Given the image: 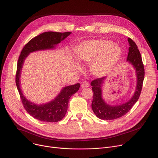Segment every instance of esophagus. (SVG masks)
I'll use <instances>...</instances> for the list:
<instances>
[{
	"mask_svg": "<svg viewBox=\"0 0 158 158\" xmlns=\"http://www.w3.org/2000/svg\"><path fill=\"white\" fill-rule=\"evenodd\" d=\"M89 86V82H88V81H84L83 82H82V83L81 84V88H87V87H88Z\"/></svg>",
	"mask_w": 158,
	"mask_h": 158,
	"instance_id": "esophagus-1",
	"label": "esophagus"
}]
</instances>
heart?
Here are the masks:
<instances>
[{"label": "heart", "instance_id": "1", "mask_svg": "<svg viewBox=\"0 0 158 158\" xmlns=\"http://www.w3.org/2000/svg\"><path fill=\"white\" fill-rule=\"evenodd\" d=\"M77 60L91 63L90 69L95 76L102 77L109 73L121 56L119 46L107 40H92L80 44L76 49Z\"/></svg>", "mask_w": 158, "mask_h": 158}]
</instances>
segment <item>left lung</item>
<instances>
[{
  "label": "left lung",
  "instance_id": "left-lung-1",
  "mask_svg": "<svg viewBox=\"0 0 158 158\" xmlns=\"http://www.w3.org/2000/svg\"><path fill=\"white\" fill-rule=\"evenodd\" d=\"M128 41L130 47L129 48L127 61L133 66L136 70L137 85L135 92L134 95L127 102L120 105L111 106L105 102L102 95V86L106 79V77L98 78L92 81L91 82V86H92V89L93 91L92 107L95 115L101 120H114L125 115L138 101L141 92H142L145 76L144 66L142 62V56L135 41L130 38H128Z\"/></svg>",
  "mask_w": 158,
  "mask_h": 158
}]
</instances>
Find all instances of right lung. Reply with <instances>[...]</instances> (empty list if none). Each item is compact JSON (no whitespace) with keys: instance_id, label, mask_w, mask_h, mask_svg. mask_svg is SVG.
<instances>
[{"instance_id":"1","label":"right lung","mask_w":158,"mask_h":158,"mask_svg":"<svg viewBox=\"0 0 158 158\" xmlns=\"http://www.w3.org/2000/svg\"><path fill=\"white\" fill-rule=\"evenodd\" d=\"M71 34V32H45L33 38L25 45L22 50L17 63L16 73V85L26 110L35 118L48 122L60 121L67 111L69 101L71 96L76 94L79 89L80 84L64 87L53 101L44 104H34L25 97L20 89V74L23 62L29 53L41 50L52 49L55 46Z\"/></svg>"}]
</instances>
